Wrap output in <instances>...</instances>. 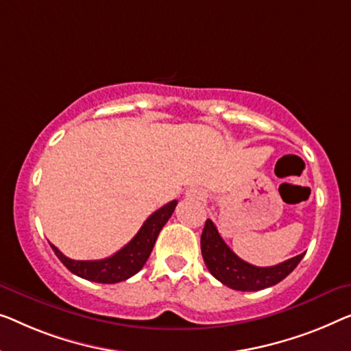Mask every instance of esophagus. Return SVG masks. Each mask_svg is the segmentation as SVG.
Listing matches in <instances>:
<instances>
[{
  "label": "esophagus",
  "instance_id": "1",
  "mask_svg": "<svg viewBox=\"0 0 351 351\" xmlns=\"http://www.w3.org/2000/svg\"><path fill=\"white\" fill-rule=\"evenodd\" d=\"M206 196L204 190H201V188H190V190L186 191V197H190V199H202V197Z\"/></svg>",
  "mask_w": 351,
  "mask_h": 351
}]
</instances>
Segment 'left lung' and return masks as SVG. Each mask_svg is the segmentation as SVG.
<instances>
[{
    "instance_id": "left-lung-1",
    "label": "left lung",
    "mask_w": 351,
    "mask_h": 351,
    "mask_svg": "<svg viewBox=\"0 0 351 351\" xmlns=\"http://www.w3.org/2000/svg\"><path fill=\"white\" fill-rule=\"evenodd\" d=\"M201 252L209 272L223 285L237 291H260L277 285L289 276L302 260L301 255L289 258L277 266L258 267L239 258L218 234L217 226L207 218L201 234Z\"/></svg>"
}]
</instances>
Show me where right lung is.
Wrapping results in <instances>:
<instances>
[{"mask_svg":"<svg viewBox=\"0 0 351 351\" xmlns=\"http://www.w3.org/2000/svg\"><path fill=\"white\" fill-rule=\"evenodd\" d=\"M177 206V201L167 202L166 206L161 207L144 221L131 241L126 243L123 248L114 253L112 256L104 258L98 261H75L71 258L64 256L53 243H50L55 255L62 261L71 272L75 276L85 278V280L96 282V283H119L126 278L133 277L144 267L145 261L149 260L152 250L158 237L160 231L163 230L166 221L169 220L172 212Z\"/></svg>","mask_w":351,"mask_h":351,"instance_id":"obj_1","label":"right lung"}]
</instances>
